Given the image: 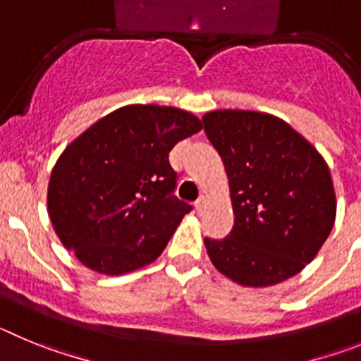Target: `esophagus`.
Masks as SVG:
<instances>
[{
  "instance_id": "1",
  "label": "esophagus",
  "mask_w": 361,
  "mask_h": 361,
  "mask_svg": "<svg viewBox=\"0 0 361 361\" xmlns=\"http://www.w3.org/2000/svg\"><path fill=\"white\" fill-rule=\"evenodd\" d=\"M206 204H208V199H206V197H204V195H200L199 199H197V202H195L197 213H202L204 208H206Z\"/></svg>"
}]
</instances>
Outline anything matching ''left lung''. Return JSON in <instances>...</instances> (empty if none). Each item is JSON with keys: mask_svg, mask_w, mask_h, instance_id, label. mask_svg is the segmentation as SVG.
Instances as JSON below:
<instances>
[{"mask_svg": "<svg viewBox=\"0 0 361 361\" xmlns=\"http://www.w3.org/2000/svg\"><path fill=\"white\" fill-rule=\"evenodd\" d=\"M202 123L224 162L235 213L228 237L204 238L213 266L247 288L291 279L334 226L336 197L324 157L269 114L216 110Z\"/></svg>", "mask_w": 361, "mask_h": 361, "instance_id": "left-lung-1", "label": "left lung"}]
</instances>
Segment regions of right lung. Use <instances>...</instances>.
Here are the masks:
<instances>
[{
  "instance_id": "right-lung-1",
  "label": "right lung",
  "mask_w": 361,
  "mask_h": 361,
  "mask_svg": "<svg viewBox=\"0 0 361 361\" xmlns=\"http://www.w3.org/2000/svg\"><path fill=\"white\" fill-rule=\"evenodd\" d=\"M200 128L190 111L130 104L70 142L49 183V215L66 250L111 276L153 262L191 212L173 195L168 155Z\"/></svg>"
}]
</instances>
